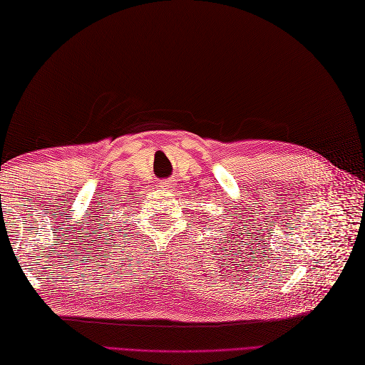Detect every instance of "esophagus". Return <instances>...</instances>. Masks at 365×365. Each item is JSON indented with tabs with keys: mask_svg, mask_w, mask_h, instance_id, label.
Masks as SVG:
<instances>
[{
	"mask_svg": "<svg viewBox=\"0 0 365 365\" xmlns=\"http://www.w3.org/2000/svg\"><path fill=\"white\" fill-rule=\"evenodd\" d=\"M158 184H160V187H161V189H169V187L172 185V184H170L169 181H165V180H164V181H160Z\"/></svg>",
	"mask_w": 365,
	"mask_h": 365,
	"instance_id": "obj_1",
	"label": "esophagus"
}]
</instances>
